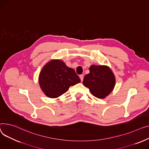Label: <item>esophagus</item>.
Instances as JSON below:
<instances>
[{
	"label": "esophagus",
	"mask_w": 149,
	"mask_h": 149,
	"mask_svg": "<svg viewBox=\"0 0 149 149\" xmlns=\"http://www.w3.org/2000/svg\"><path fill=\"white\" fill-rule=\"evenodd\" d=\"M80 78L81 79V81H83V78H84V75H80Z\"/></svg>",
	"instance_id": "1"
}]
</instances>
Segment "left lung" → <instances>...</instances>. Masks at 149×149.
<instances>
[{
  "label": "left lung",
  "mask_w": 149,
  "mask_h": 149,
  "mask_svg": "<svg viewBox=\"0 0 149 149\" xmlns=\"http://www.w3.org/2000/svg\"><path fill=\"white\" fill-rule=\"evenodd\" d=\"M89 74L83 79V85L91 93L100 99H104L113 91L116 84L115 76L111 69L106 65H92Z\"/></svg>",
  "instance_id": "1"
}]
</instances>
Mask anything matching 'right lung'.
<instances>
[{"instance_id": "right-lung-1", "label": "right lung", "mask_w": 149, "mask_h": 149, "mask_svg": "<svg viewBox=\"0 0 149 149\" xmlns=\"http://www.w3.org/2000/svg\"><path fill=\"white\" fill-rule=\"evenodd\" d=\"M81 82L72 68L60 59H53L47 63L39 75V84L48 97L57 98L68 91L69 87Z\"/></svg>"}]
</instances>
